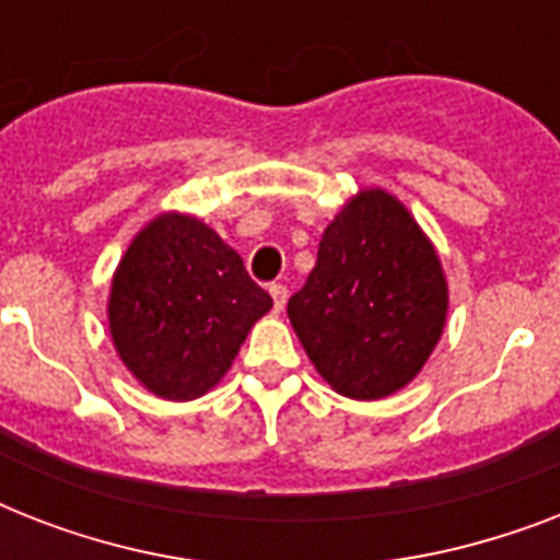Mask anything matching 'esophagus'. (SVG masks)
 <instances>
[{"label":"esophagus","instance_id":"esophagus-1","mask_svg":"<svg viewBox=\"0 0 560 560\" xmlns=\"http://www.w3.org/2000/svg\"><path fill=\"white\" fill-rule=\"evenodd\" d=\"M270 296H272V305H276V311H284V302H288V288H284L281 281H272Z\"/></svg>","mask_w":560,"mask_h":560}]
</instances>
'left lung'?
Wrapping results in <instances>:
<instances>
[{
    "mask_svg": "<svg viewBox=\"0 0 560 560\" xmlns=\"http://www.w3.org/2000/svg\"><path fill=\"white\" fill-rule=\"evenodd\" d=\"M288 316L334 389L354 400L386 398L421 372L442 337V261L412 214L369 188L328 223Z\"/></svg>",
    "mask_w": 560,
    "mask_h": 560,
    "instance_id": "left-lung-1",
    "label": "left lung"
}]
</instances>
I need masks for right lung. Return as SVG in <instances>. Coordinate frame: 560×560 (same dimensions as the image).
Wrapping results in <instances>:
<instances>
[{"label": "right lung", "instance_id": "1", "mask_svg": "<svg viewBox=\"0 0 560 560\" xmlns=\"http://www.w3.org/2000/svg\"><path fill=\"white\" fill-rule=\"evenodd\" d=\"M272 307L241 255L191 214H160L133 237L109 290L118 358L153 395L200 398Z\"/></svg>", "mask_w": 560, "mask_h": 560}]
</instances>
